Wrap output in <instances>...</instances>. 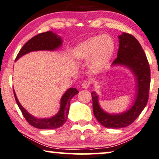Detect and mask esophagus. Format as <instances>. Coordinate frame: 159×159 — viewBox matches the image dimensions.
I'll return each mask as SVG.
<instances>
[{
  "instance_id": "1",
  "label": "esophagus",
  "mask_w": 159,
  "mask_h": 159,
  "mask_svg": "<svg viewBox=\"0 0 159 159\" xmlns=\"http://www.w3.org/2000/svg\"><path fill=\"white\" fill-rule=\"evenodd\" d=\"M90 81L89 80H84V82L82 83V88L84 89H88L89 88V86H90Z\"/></svg>"
}]
</instances>
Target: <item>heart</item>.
Here are the masks:
<instances>
[{
	"label": "heart",
	"instance_id": "obj_1",
	"mask_svg": "<svg viewBox=\"0 0 159 159\" xmlns=\"http://www.w3.org/2000/svg\"><path fill=\"white\" fill-rule=\"evenodd\" d=\"M115 42L111 36H93L78 44L73 51L75 59L86 61L93 72H102L108 66L115 51Z\"/></svg>",
	"mask_w": 159,
	"mask_h": 159
}]
</instances>
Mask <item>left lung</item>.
<instances>
[{
  "mask_svg": "<svg viewBox=\"0 0 159 159\" xmlns=\"http://www.w3.org/2000/svg\"><path fill=\"white\" fill-rule=\"evenodd\" d=\"M119 50L111 67L122 66L130 70L135 80V100L129 109L120 113H109L100 106L99 95L91 92L93 111L95 117L107 128L118 129L128 126L135 121L146 107L151 83V71L146 55L139 42L133 35L122 33L118 36Z\"/></svg>",
  "mask_w": 159,
  "mask_h": 159,
  "instance_id": "1",
  "label": "left lung"
}]
</instances>
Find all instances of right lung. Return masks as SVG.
I'll list each match as a JSON object with an SVG mask.
<instances>
[{"label": "right lung", "mask_w": 159, "mask_h": 159, "mask_svg": "<svg viewBox=\"0 0 159 159\" xmlns=\"http://www.w3.org/2000/svg\"><path fill=\"white\" fill-rule=\"evenodd\" d=\"M62 44V37L58 36L56 33L51 31L41 33L32 37L22 47L16 58V61L26 54L34 51H55L61 48ZM13 93L18 106L29 123L36 128L52 129L59 128L67 121L70 109V99L75 95L78 94L79 91L75 88H69L60 99V109L58 112L52 117L47 118H37L29 113L26 109H24L20 104L14 90Z\"/></svg>", "instance_id": "obj_1"}]
</instances>
